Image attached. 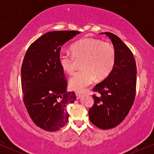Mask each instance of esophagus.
Wrapping results in <instances>:
<instances>
[{
	"mask_svg": "<svg viewBox=\"0 0 154 154\" xmlns=\"http://www.w3.org/2000/svg\"><path fill=\"white\" fill-rule=\"evenodd\" d=\"M76 96H77V99H79V98L82 96V95L80 94V93H76Z\"/></svg>",
	"mask_w": 154,
	"mask_h": 154,
	"instance_id": "obj_1",
	"label": "esophagus"
}]
</instances>
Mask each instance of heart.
I'll return each mask as SVG.
<instances>
[{
  "mask_svg": "<svg viewBox=\"0 0 154 154\" xmlns=\"http://www.w3.org/2000/svg\"><path fill=\"white\" fill-rule=\"evenodd\" d=\"M72 54L61 51L59 63L63 72L73 74L77 63H81L82 70L69 79L72 91L83 92L95 78L99 80L106 78L114 69L116 61L115 48L109 42L98 39L85 38L71 47Z\"/></svg>",
  "mask_w": 154,
  "mask_h": 154,
  "instance_id": "b5f03b06",
  "label": "heart"
}]
</instances>
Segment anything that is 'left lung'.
<instances>
[{
  "mask_svg": "<svg viewBox=\"0 0 154 154\" xmlns=\"http://www.w3.org/2000/svg\"><path fill=\"white\" fill-rule=\"evenodd\" d=\"M111 39L116 50V61L109 75L93 88L99 95H93L94 104L89 118L97 128H115L125 119L135 97L137 67L130 49L113 33L102 32Z\"/></svg>",
  "mask_w": 154,
  "mask_h": 154,
  "instance_id": "8db88e82",
  "label": "left lung"
}]
</instances>
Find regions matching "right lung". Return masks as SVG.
<instances>
[{"label":"right lung","mask_w":154,"mask_h":154,"mask_svg":"<svg viewBox=\"0 0 154 154\" xmlns=\"http://www.w3.org/2000/svg\"><path fill=\"white\" fill-rule=\"evenodd\" d=\"M79 33L48 32L29 45L23 60L24 103L35 125L46 131H56L66 125V106L76 99L75 92L66 91L67 80L58 57L63 44Z\"/></svg>","instance_id":"add662e5"}]
</instances>
